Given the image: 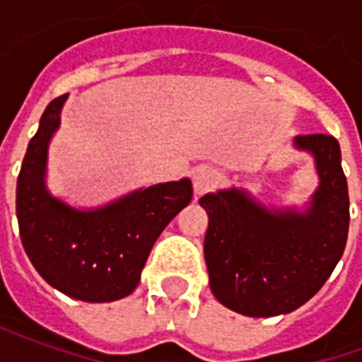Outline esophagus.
I'll use <instances>...</instances> for the list:
<instances>
[{
    "label": "esophagus",
    "mask_w": 362,
    "mask_h": 362,
    "mask_svg": "<svg viewBox=\"0 0 362 362\" xmlns=\"http://www.w3.org/2000/svg\"><path fill=\"white\" fill-rule=\"evenodd\" d=\"M192 180H194V189H196V194H205V192H209V189L217 184L219 180V174L217 170L213 168V166L202 165L197 166L194 174H192Z\"/></svg>",
    "instance_id": "1"
}]
</instances>
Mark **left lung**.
<instances>
[{
	"label": "left lung",
	"instance_id": "8db88e82",
	"mask_svg": "<svg viewBox=\"0 0 362 362\" xmlns=\"http://www.w3.org/2000/svg\"><path fill=\"white\" fill-rule=\"evenodd\" d=\"M316 158L320 186L306 213L267 211L240 189L207 194L204 254L215 298L230 310L267 318L287 314L318 293L343 256L349 194L341 151L326 134L298 135Z\"/></svg>",
	"mask_w": 362,
	"mask_h": 362
}]
</instances>
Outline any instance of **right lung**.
<instances>
[{
    "label": "right lung",
    "mask_w": 362,
    "mask_h": 362,
    "mask_svg": "<svg viewBox=\"0 0 362 362\" xmlns=\"http://www.w3.org/2000/svg\"><path fill=\"white\" fill-rule=\"evenodd\" d=\"M67 95L54 98L27 147L17 178L23 248L46 283L85 303L124 298L139 283L158 235L192 199V182L137 189L95 211H77L44 186L46 153Z\"/></svg>",
    "instance_id": "add662e5"
}]
</instances>
